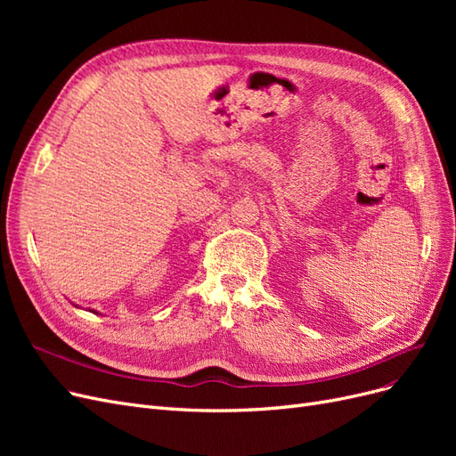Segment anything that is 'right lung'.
<instances>
[{"mask_svg":"<svg viewBox=\"0 0 456 456\" xmlns=\"http://www.w3.org/2000/svg\"><path fill=\"white\" fill-rule=\"evenodd\" d=\"M89 312H93V314H99V312H96V310H89Z\"/></svg>","mask_w":456,"mask_h":456,"instance_id":"right-lung-1","label":"right lung"}]
</instances>
